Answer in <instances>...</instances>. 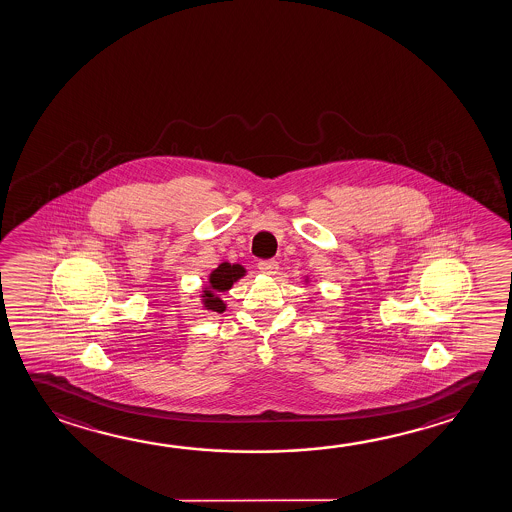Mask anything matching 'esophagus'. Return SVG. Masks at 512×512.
<instances>
[{"mask_svg": "<svg viewBox=\"0 0 512 512\" xmlns=\"http://www.w3.org/2000/svg\"><path fill=\"white\" fill-rule=\"evenodd\" d=\"M258 268H260V272H263V274L272 276V274H276L279 263H277L276 260H261L260 263H258Z\"/></svg>", "mask_w": 512, "mask_h": 512, "instance_id": "1", "label": "esophagus"}]
</instances>
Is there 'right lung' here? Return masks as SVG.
<instances>
[{"instance_id": "right-lung-1", "label": "right lung", "mask_w": 512, "mask_h": 512, "mask_svg": "<svg viewBox=\"0 0 512 512\" xmlns=\"http://www.w3.org/2000/svg\"><path fill=\"white\" fill-rule=\"evenodd\" d=\"M245 270L242 265H231V263H220L219 267L211 272L210 286L204 288L203 302L204 308L222 313L226 309V304L220 301L217 292H226L229 290L236 279L244 276Z\"/></svg>"}]
</instances>
